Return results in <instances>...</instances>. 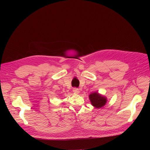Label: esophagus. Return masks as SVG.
Segmentation results:
<instances>
[{
  "label": "esophagus",
  "mask_w": 150,
  "mask_h": 150,
  "mask_svg": "<svg viewBox=\"0 0 150 150\" xmlns=\"http://www.w3.org/2000/svg\"><path fill=\"white\" fill-rule=\"evenodd\" d=\"M73 92L75 93V94H79V90L78 89V88H73Z\"/></svg>",
  "instance_id": "34e87169"
}]
</instances>
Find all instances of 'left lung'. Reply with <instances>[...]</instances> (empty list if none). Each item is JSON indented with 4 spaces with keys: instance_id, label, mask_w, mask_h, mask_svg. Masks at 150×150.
Here are the masks:
<instances>
[{
    "instance_id": "obj_1",
    "label": "left lung",
    "mask_w": 150,
    "mask_h": 150,
    "mask_svg": "<svg viewBox=\"0 0 150 150\" xmlns=\"http://www.w3.org/2000/svg\"><path fill=\"white\" fill-rule=\"evenodd\" d=\"M89 99L93 106L97 109H100L105 105L108 101L106 97L98 93V92H94L89 95Z\"/></svg>"
}]
</instances>
